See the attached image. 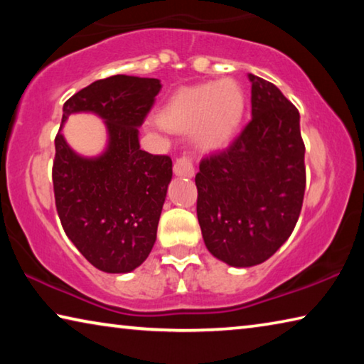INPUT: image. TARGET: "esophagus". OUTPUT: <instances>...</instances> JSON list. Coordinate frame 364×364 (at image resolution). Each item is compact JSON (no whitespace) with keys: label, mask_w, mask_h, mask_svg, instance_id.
Wrapping results in <instances>:
<instances>
[{"label":"esophagus","mask_w":364,"mask_h":364,"mask_svg":"<svg viewBox=\"0 0 364 364\" xmlns=\"http://www.w3.org/2000/svg\"><path fill=\"white\" fill-rule=\"evenodd\" d=\"M173 171L178 176H188L191 178L194 175V167H193V157L189 154H183V156L176 157L173 164Z\"/></svg>","instance_id":"34e87169"}]
</instances>
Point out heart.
<instances>
[{
    "label": "heart",
    "instance_id": "b5f03b06",
    "mask_svg": "<svg viewBox=\"0 0 364 364\" xmlns=\"http://www.w3.org/2000/svg\"><path fill=\"white\" fill-rule=\"evenodd\" d=\"M244 112L242 86L225 78L180 90L160 110L159 120L168 130L191 132L197 147L212 151L230 143Z\"/></svg>",
    "mask_w": 364,
    "mask_h": 364
}]
</instances>
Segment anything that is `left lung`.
<instances>
[{"instance_id":"obj_1","label":"left lung","mask_w":364,"mask_h":364,"mask_svg":"<svg viewBox=\"0 0 364 364\" xmlns=\"http://www.w3.org/2000/svg\"><path fill=\"white\" fill-rule=\"evenodd\" d=\"M252 119L200 160L197 220L208 252L231 267L263 263L291 236L304 204L305 144L297 107L249 73Z\"/></svg>"}]
</instances>
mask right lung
Listing matches in <instances>:
<instances>
[{"mask_svg":"<svg viewBox=\"0 0 364 364\" xmlns=\"http://www.w3.org/2000/svg\"><path fill=\"white\" fill-rule=\"evenodd\" d=\"M160 88L157 78L114 75L80 90L64 104L63 122L70 114L95 112L109 132L106 152L85 159L59 130L53 162L60 225L80 254L106 273L138 268L156 242L171 159L141 149L138 127Z\"/></svg>","mask_w":364,"mask_h":364,"instance_id":"right-lung-1","label":"right lung"}]
</instances>
